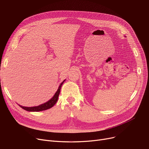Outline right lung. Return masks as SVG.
Masks as SVG:
<instances>
[{"mask_svg": "<svg viewBox=\"0 0 149 149\" xmlns=\"http://www.w3.org/2000/svg\"><path fill=\"white\" fill-rule=\"evenodd\" d=\"M65 81L64 80L61 84L60 85L57 91L55 93V95L53 96V97L50 100H49L48 102L43 103V104H41L39 106H36V107H22L19 105V107H21L22 108H23L24 109L28 111H44V110H46L47 109H49L50 108L52 107L55 103H56L58 99V96L60 93V90H61V86L63 85V83Z\"/></svg>", "mask_w": 149, "mask_h": 149, "instance_id": "add662e5", "label": "right lung"}]
</instances>
